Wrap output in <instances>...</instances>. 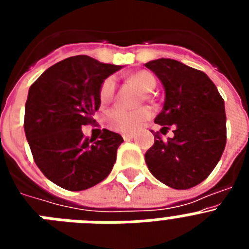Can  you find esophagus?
I'll use <instances>...</instances> for the list:
<instances>
[{
	"mask_svg": "<svg viewBox=\"0 0 249 249\" xmlns=\"http://www.w3.org/2000/svg\"><path fill=\"white\" fill-rule=\"evenodd\" d=\"M122 137H123V140H124V141H129V140H132V138L135 137V133H123Z\"/></svg>",
	"mask_w": 249,
	"mask_h": 249,
	"instance_id": "1",
	"label": "esophagus"
}]
</instances>
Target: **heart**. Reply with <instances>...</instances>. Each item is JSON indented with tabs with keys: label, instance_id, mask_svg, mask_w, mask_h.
<instances>
[{
	"label": "heart",
	"instance_id": "b5f03b06",
	"mask_svg": "<svg viewBox=\"0 0 249 249\" xmlns=\"http://www.w3.org/2000/svg\"><path fill=\"white\" fill-rule=\"evenodd\" d=\"M131 81L138 86L141 91L148 93L156 87L155 76L148 71H138L131 74ZM114 91H116V80L113 77H108L103 81L100 89V101L102 103H108L113 98ZM151 116V112L147 108L128 109L116 107L111 109L106 114V123L112 129L121 132H132L137 129L138 127Z\"/></svg>",
	"mask_w": 249,
	"mask_h": 249
}]
</instances>
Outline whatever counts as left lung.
Wrapping results in <instances>:
<instances>
[{
	"mask_svg": "<svg viewBox=\"0 0 249 249\" xmlns=\"http://www.w3.org/2000/svg\"><path fill=\"white\" fill-rule=\"evenodd\" d=\"M163 85L164 105L155 122L173 127V137L155 143L144 155L149 172L175 190H188L204 181L226 147L224 101L204 72L171 58L146 63ZM160 129V133L163 131ZM153 133V132H152Z\"/></svg>",
	"mask_w": 249,
	"mask_h": 249,
	"instance_id": "left-lung-1",
	"label": "left lung"
}]
</instances>
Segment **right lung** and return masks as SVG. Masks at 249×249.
<instances>
[{
	"label": "right lung",
	"instance_id": "obj_1",
	"mask_svg": "<svg viewBox=\"0 0 249 249\" xmlns=\"http://www.w3.org/2000/svg\"><path fill=\"white\" fill-rule=\"evenodd\" d=\"M121 68L85 54L73 56L51 66L30 87L26 138L37 167L57 186L87 190L113 168L123 138L103 129L100 140H89L81 128L94 121L103 81Z\"/></svg>",
	"mask_w": 249,
	"mask_h": 249
}]
</instances>
